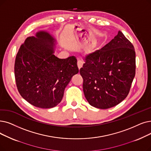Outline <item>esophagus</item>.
Listing matches in <instances>:
<instances>
[{
    "instance_id": "esophagus-1",
    "label": "esophagus",
    "mask_w": 151,
    "mask_h": 151,
    "mask_svg": "<svg viewBox=\"0 0 151 151\" xmlns=\"http://www.w3.org/2000/svg\"><path fill=\"white\" fill-rule=\"evenodd\" d=\"M77 65H78V68H79V70H80L83 67V62L81 60H78V62H77Z\"/></svg>"
}]
</instances>
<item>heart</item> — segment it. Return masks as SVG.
Segmentation results:
<instances>
[{"label":"heart","mask_w":151,"mask_h":151,"mask_svg":"<svg viewBox=\"0 0 151 151\" xmlns=\"http://www.w3.org/2000/svg\"><path fill=\"white\" fill-rule=\"evenodd\" d=\"M94 46H95V44L93 43V44H92L91 45H89V48H91H91H93Z\"/></svg>","instance_id":"1"}]
</instances>
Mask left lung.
Instances as JSON below:
<instances>
[{
  "mask_svg": "<svg viewBox=\"0 0 151 151\" xmlns=\"http://www.w3.org/2000/svg\"><path fill=\"white\" fill-rule=\"evenodd\" d=\"M84 60L80 73L84 96L91 106L107 109L125 99L135 76L136 54L133 44L120 31Z\"/></svg>",
  "mask_w": 151,
  "mask_h": 151,
  "instance_id": "8db88e82",
  "label": "left lung"
}]
</instances>
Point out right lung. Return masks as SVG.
Returning a JSON list of instances; mask_svg holds the SVG:
<instances>
[{
    "label": "right lung",
    "instance_id": "add662e5",
    "mask_svg": "<svg viewBox=\"0 0 151 151\" xmlns=\"http://www.w3.org/2000/svg\"><path fill=\"white\" fill-rule=\"evenodd\" d=\"M55 39L40 31L26 39L16 56L15 77L22 97L42 109L59 104L71 78L79 71L75 57L59 58L54 54Z\"/></svg>",
    "mask_w": 151,
    "mask_h": 151
}]
</instances>
